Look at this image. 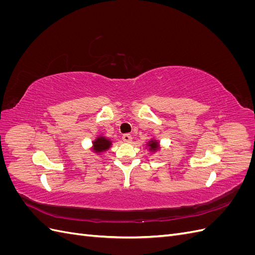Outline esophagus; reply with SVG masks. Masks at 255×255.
<instances>
[{"label": "esophagus", "instance_id": "esophagus-1", "mask_svg": "<svg viewBox=\"0 0 255 255\" xmlns=\"http://www.w3.org/2000/svg\"><path fill=\"white\" fill-rule=\"evenodd\" d=\"M122 140L127 143H129L130 141H132V136H130L129 134H125L122 136Z\"/></svg>", "mask_w": 255, "mask_h": 255}]
</instances>
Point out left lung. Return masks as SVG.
<instances>
[{"label":"left lung","mask_w":255,"mask_h":255,"mask_svg":"<svg viewBox=\"0 0 255 255\" xmlns=\"http://www.w3.org/2000/svg\"><path fill=\"white\" fill-rule=\"evenodd\" d=\"M148 146H149V150H150V151L155 152V151H157V150L159 149V143H158V141L155 140V139H151V140L148 142Z\"/></svg>","instance_id":"obj_1"}]
</instances>
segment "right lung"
Returning <instances> with one entry per match:
<instances>
[{"label": "right lung", "mask_w": 255, "mask_h": 255, "mask_svg": "<svg viewBox=\"0 0 255 255\" xmlns=\"http://www.w3.org/2000/svg\"><path fill=\"white\" fill-rule=\"evenodd\" d=\"M112 145V141L107 139L104 136H99L96 139L92 141V150L96 153H102L104 151H107Z\"/></svg>", "instance_id": "right-lung-1"}]
</instances>
